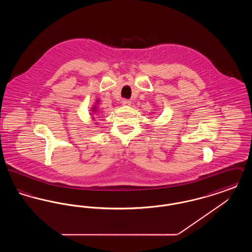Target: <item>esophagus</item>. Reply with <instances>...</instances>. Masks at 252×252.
<instances>
[{
  "instance_id": "34e87169",
  "label": "esophagus",
  "mask_w": 252,
  "mask_h": 252,
  "mask_svg": "<svg viewBox=\"0 0 252 252\" xmlns=\"http://www.w3.org/2000/svg\"><path fill=\"white\" fill-rule=\"evenodd\" d=\"M122 104H123L124 106H126V107H128V106H130V105H131V101H129V100H126V99H124V100L122 101Z\"/></svg>"
}]
</instances>
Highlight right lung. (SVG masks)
I'll list each match as a JSON object with an SVG mask.
<instances>
[{"mask_svg": "<svg viewBox=\"0 0 252 252\" xmlns=\"http://www.w3.org/2000/svg\"><path fill=\"white\" fill-rule=\"evenodd\" d=\"M99 102H100V100L97 99L94 102V104L93 105V107L90 109V111H91L90 115L92 116V120L93 121H96L97 118H99V108H98Z\"/></svg>", "mask_w": 252, "mask_h": 252, "instance_id": "1", "label": "right lung"}]
</instances>
